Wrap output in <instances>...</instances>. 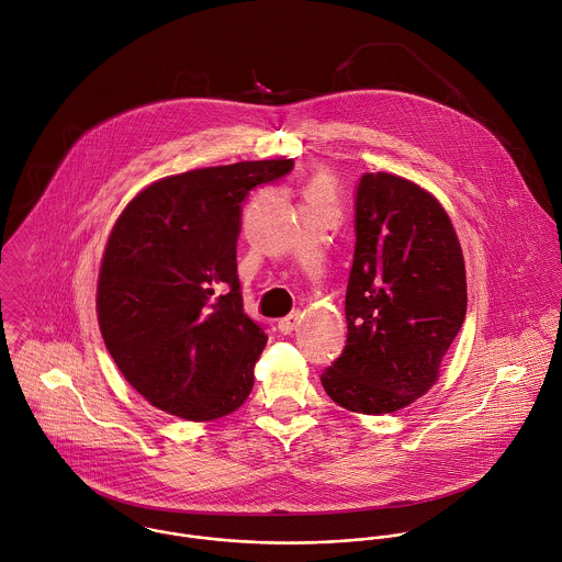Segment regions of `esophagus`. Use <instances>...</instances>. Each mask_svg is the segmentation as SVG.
<instances>
[{"instance_id": "obj_1", "label": "esophagus", "mask_w": 562, "mask_h": 562, "mask_svg": "<svg viewBox=\"0 0 562 562\" xmlns=\"http://www.w3.org/2000/svg\"><path fill=\"white\" fill-rule=\"evenodd\" d=\"M299 322H301V314H299V312H292L290 316H285V318L279 321V330H281L283 335H290V333L299 326Z\"/></svg>"}]
</instances>
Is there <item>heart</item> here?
Returning a JSON list of instances; mask_svg holds the SVG:
<instances>
[{
	"label": "heart",
	"mask_w": 562,
	"mask_h": 562,
	"mask_svg": "<svg viewBox=\"0 0 562 562\" xmlns=\"http://www.w3.org/2000/svg\"><path fill=\"white\" fill-rule=\"evenodd\" d=\"M307 192H310V194H324V192H326V183H324L322 179H316V181H312V186H310Z\"/></svg>",
	"instance_id": "b5f03b06"
}]
</instances>
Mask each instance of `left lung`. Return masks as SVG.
I'll list each match as a JSON object with an SVG mask.
<instances>
[{
    "label": "left lung",
    "mask_w": 562,
    "mask_h": 562,
    "mask_svg": "<svg viewBox=\"0 0 562 562\" xmlns=\"http://www.w3.org/2000/svg\"><path fill=\"white\" fill-rule=\"evenodd\" d=\"M355 236L346 346L322 387L348 411L392 413L430 390L463 326V250L439 201L390 172L361 175Z\"/></svg>",
    "instance_id": "left-lung-1"
}]
</instances>
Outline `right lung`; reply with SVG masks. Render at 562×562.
Wrapping results in <instances>:
<instances>
[{"label":"right lung","mask_w":562,"mask_h":562,"mask_svg":"<svg viewBox=\"0 0 562 562\" xmlns=\"http://www.w3.org/2000/svg\"><path fill=\"white\" fill-rule=\"evenodd\" d=\"M292 168L238 161L166 177L116 221L97 285L99 328L127 383L161 411L207 422L248 398L268 335L241 305V205Z\"/></svg>","instance_id":"1"}]
</instances>
